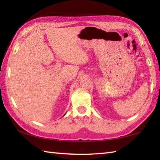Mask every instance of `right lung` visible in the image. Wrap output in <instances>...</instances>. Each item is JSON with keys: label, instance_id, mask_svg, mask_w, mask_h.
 Instances as JSON below:
<instances>
[{"label": "right lung", "instance_id": "add662e5", "mask_svg": "<svg viewBox=\"0 0 160 160\" xmlns=\"http://www.w3.org/2000/svg\"><path fill=\"white\" fill-rule=\"evenodd\" d=\"M64 115H65V114H64Z\"/></svg>", "mask_w": 160, "mask_h": 160}]
</instances>
